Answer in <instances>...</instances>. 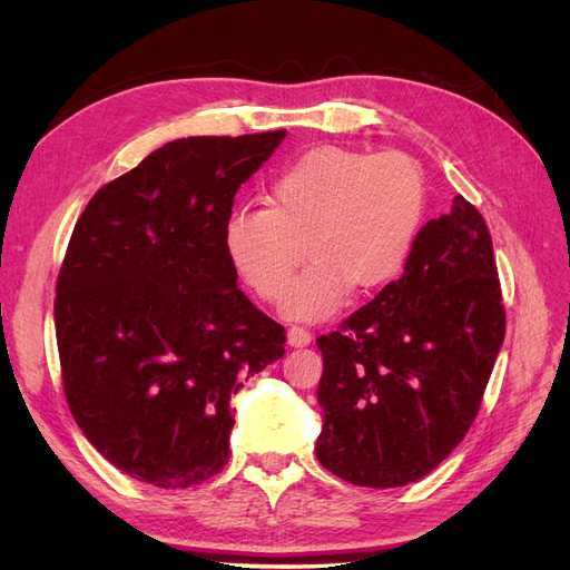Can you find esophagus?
<instances>
[{
    "instance_id": "34e87169",
    "label": "esophagus",
    "mask_w": 570,
    "mask_h": 570,
    "mask_svg": "<svg viewBox=\"0 0 570 570\" xmlns=\"http://www.w3.org/2000/svg\"><path fill=\"white\" fill-rule=\"evenodd\" d=\"M312 342V333L306 331L302 325H292L287 331V344L289 347H306V344Z\"/></svg>"
}]
</instances>
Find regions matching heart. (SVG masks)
<instances>
[{
	"label": "heart",
	"mask_w": 570,
	"mask_h": 570,
	"mask_svg": "<svg viewBox=\"0 0 570 570\" xmlns=\"http://www.w3.org/2000/svg\"><path fill=\"white\" fill-rule=\"evenodd\" d=\"M425 202V174L409 154L323 145L273 176L268 204L237 206L223 228V249L264 302L283 299L291 273L312 253L315 264L288 284L283 312L325 321L356 287H385L404 271Z\"/></svg>",
	"instance_id": "heart-1"
}]
</instances>
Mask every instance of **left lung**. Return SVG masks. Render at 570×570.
<instances>
[{
  "label": "left lung",
  "instance_id": "left-lung-1",
  "mask_svg": "<svg viewBox=\"0 0 570 570\" xmlns=\"http://www.w3.org/2000/svg\"><path fill=\"white\" fill-rule=\"evenodd\" d=\"M504 333L490 230L456 195L421 228L402 278L316 340L323 469L361 488L438 469L478 416Z\"/></svg>",
  "mask_w": 570,
  "mask_h": 570
}]
</instances>
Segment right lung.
Instances as JSON below:
<instances>
[{
    "mask_svg": "<svg viewBox=\"0 0 570 570\" xmlns=\"http://www.w3.org/2000/svg\"><path fill=\"white\" fill-rule=\"evenodd\" d=\"M285 130L183 137L99 187L57 281L68 409L118 471L164 490L230 456V396L285 354V327L237 287L223 228Z\"/></svg>",
    "mask_w": 570,
    "mask_h": 570,
    "instance_id": "1",
    "label": "right lung"
}]
</instances>
